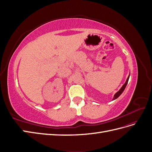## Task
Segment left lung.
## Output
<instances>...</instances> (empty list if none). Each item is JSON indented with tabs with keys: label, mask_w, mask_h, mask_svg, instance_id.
<instances>
[{
	"label": "left lung",
	"mask_w": 152,
	"mask_h": 152,
	"mask_svg": "<svg viewBox=\"0 0 152 152\" xmlns=\"http://www.w3.org/2000/svg\"><path fill=\"white\" fill-rule=\"evenodd\" d=\"M129 76L128 77V78L127 79V80H126V83L124 84V85H123V86L121 87V89L119 90L117 93L114 95V97H113V99H117L119 96H120L122 93V92L124 91V90L125 89V88H126V86H127V82H128V80H129Z\"/></svg>",
	"instance_id": "obj_1"
}]
</instances>
